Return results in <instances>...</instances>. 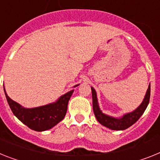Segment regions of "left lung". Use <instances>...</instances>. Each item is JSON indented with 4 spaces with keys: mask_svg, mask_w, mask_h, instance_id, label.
Returning <instances> with one entry per match:
<instances>
[{
    "mask_svg": "<svg viewBox=\"0 0 160 160\" xmlns=\"http://www.w3.org/2000/svg\"><path fill=\"white\" fill-rule=\"evenodd\" d=\"M91 91H92V99H93V111L97 121L103 126L113 129V130H123V129H126L127 128H129L131 125H133L142 115L143 112H145L149 103V101H150L151 87L149 85L145 98L143 99L141 105L132 112L125 114L121 119L113 118V117H108V116L103 114L99 108L96 98V92H95L93 87H91Z\"/></svg>",
    "mask_w": 160,
    "mask_h": 160,
    "instance_id": "8db88e82",
    "label": "left lung"
}]
</instances>
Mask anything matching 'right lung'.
Returning <instances> with one entry per match:
<instances>
[{
  "label": "right lung",
  "mask_w": 160,
  "mask_h": 160,
  "mask_svg": "<svg viewBox=\"0 0 160 160\" xmlns=\"http://www.w3.org/2000/svg\"><path fill=\"white\" fill-rule=\"evenodd\" d=\"M73 92V90L69 91L54 103L35 108H24L15 101L12 100L5 91L6 99L13 114L23 124L35 131H44L51 129L64 119L66 114L68 103Z\"/></svg>",
  "instance_id": "add662e5"
}]
</instances>
